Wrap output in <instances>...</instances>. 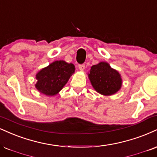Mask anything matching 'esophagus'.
Masks as SVG:
<instances>
[{
  "label": "esophagus",
  "mask_w": 157,
  "mask_h": 157,
  "mask_svg": "<svg viewBox=\"0 0 157 157\" xmlns=\"http://www.w3.org/2000/svg\"><path fill=\"white\" fill-rule=\"evenodd\" d=\"M79 69L81 71H83L85 69V64H80V65H79Z\"/></svg>",
  "instance_id": "34e87169"
}]
</instances>
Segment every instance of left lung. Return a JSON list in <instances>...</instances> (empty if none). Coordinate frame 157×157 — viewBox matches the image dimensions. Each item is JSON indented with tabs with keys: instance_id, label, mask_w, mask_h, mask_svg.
<instances>
[{
	"instance_id": "obj_1",
	"label": "left lung",
	"mask_w": 157,
	"mask_h": 157,
	"mask_svg": "<svg viewBox=\"0 0 157 157\" xmlns=\"http://www.w3.org/2000/svg\"><path fill=\"white\" fill-rule=\"evenodd\" d=\"M88 78L96 91L101 95H113L117 93L122 86L119 72L111 68L107 62H100L92 66Z\"/></svg>"
}]
</instances>
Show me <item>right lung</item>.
<instances>
[{
  "instance_id": "1",
  "label": "right lung",
  "mask_w": 157,
  "mask_h": 157,
  "mask_svg": "<svg viewBox=\"0 0 157 157\" xmlns=\"http://www.w3.org/2000/svg\"><path fill=\"white\" fill-rule=\"evenodd\" d=\"M75 65L64 60H56L43 68L36 75L35 87L39 92L47 96L56 95L67 83L75 73Z\"/></svg>"
}]
</instances>
